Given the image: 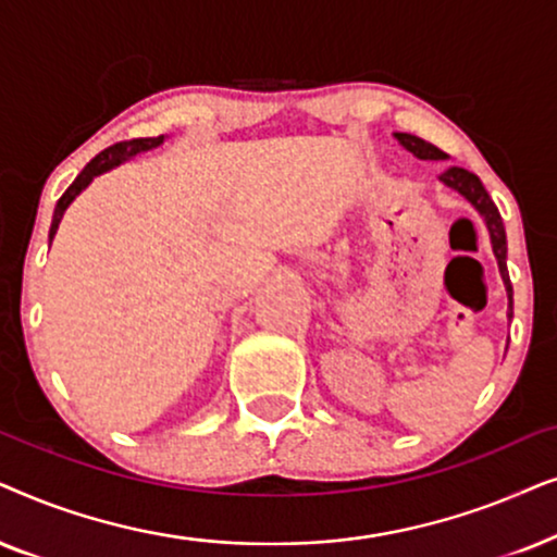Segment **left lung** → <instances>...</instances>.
Masks as SVG:
<instances>
[{
  "label": "left lung",
  "instance_id": "1",
  "mask_svg": "<svg viewBox=\"0 0 557 557\" xmlns=\"http://www.w3.org/2000/svg\"><path fill=\"white\" fill-rule=\"evenodd\" d=\"M397 143L405 147V150H410L414 158L420 160H443L446 158V152L438 150L435 145L425 143V139L414 137V135H405V132H397ZM441 181L450 185V188H456L461 196L469 198V201L476 206V211L484 216L486 221V228L488 234H492V244H494V255L499 259V272L504 277V285H507V293H509V318H511V283H509V272H507V234H504V224H502V216L499 211H496V206L492 198H488V193L481 181L473 173H469L466 168H448L441 173Z\"/></svg>",
  "mask_w": 557,
  "mask_h": 557
}]
</instances>
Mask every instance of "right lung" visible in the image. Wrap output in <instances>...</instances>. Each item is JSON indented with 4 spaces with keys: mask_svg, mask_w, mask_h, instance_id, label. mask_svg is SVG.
<instances>
[{
    "mask_svg": "<svg viewBox=\"0 0 557 557\" xmlns=\"http://www.w3.org/2000/svg\"><path fill=\"white\" fill-rule=\"evenodd\" d=\"M160 143H162V135H160V137H137V139H124V143L111 145V147H107V150H101L99 154H96V158H94L91 162H88V165H86L84 170H81V175L76 177V181L71 183V188L63 193L61 201H58V206H55V213H53V224H50V239H53V236H55V232H58V224H61L63 213H65V209H69V206H71L73 198H76L78 193L84 190L86 185L91 183L96 175L103 173V170H109V168L119 165V162H124V160L135 158L137 152L152 150V147H158Z\"/></svg>",
    "mask_w": 557,
    "mask_h": 557,
    "instance_id": "right-lung-1",
    "label": "right lung"
}]
</instances>
